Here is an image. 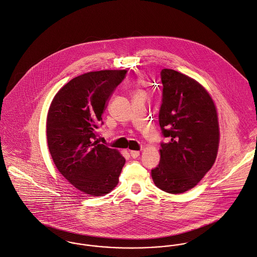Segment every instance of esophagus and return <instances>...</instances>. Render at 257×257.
I'll use <instances>...</instances> for the list:
<instances>
[{"label":"esophagus","instance_id":"obj_1","mask_svg":"<svg viewBox=\"0 0 257 257\" xmlns=\"http://www.w3.org/2000/svg\"><path fill=\"white\" fill-rule=\"evenodd\" d=\"M130 155H131V157H132L133 159H136V158L139 157L140 152H139V151H130Z\"/></svg>","mask_w":257,"mask_h":257}]
</instances>
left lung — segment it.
I'll return each mask as SVG.
<instances>
[{
    "mask_svg": "<svg viewBox=\"0 0 257 257\" xmlns=\"http://www.w3.org/2000/svg\"><path fill=\"white\" fill-rule=\"evenodd\" d=\"M161 80L159 123L169 142L161 144L160 163L151 175L156 187L176 195L197 186L214 164L218 117L211 96L194 78L164 68Z\"/></svg>",
    "mask_w": 257,
    "mask_h": 257,
    "instance_id": "obj_1",
    "label": "left lung"
}]
</instances>
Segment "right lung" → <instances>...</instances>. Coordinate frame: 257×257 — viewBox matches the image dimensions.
Listing matches in <instances>:
<instances>
[{"label": "right lung", "instance_id": "right-lung-1", "mask_svg": "<svg viewBox=\"0 0 257 257\" xmlns=\"http://www.w3.org/2000/svg\"><path fill=\"white\" fill-rule=\"evenodd\" d=\"M126 69L83 73L63 85L47 117V139L58 172L78 191L92 197L110 193L119 182L125 158L100 144L96 130Z\"/></svg>", "mask_w": 257, "mask_h": 257}]
</instances>
